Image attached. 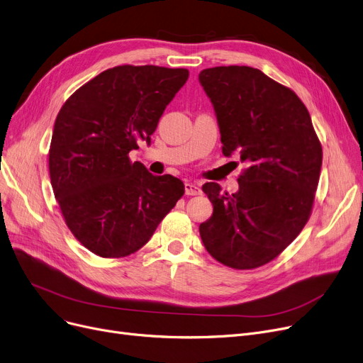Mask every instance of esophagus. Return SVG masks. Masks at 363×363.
Wrapping results in <instances>:
<instances>
[{
  "mask_svg": "<svg viewBox=\"0 0 363 363\" xmlns=\"http://www.w3.org/2000/svg\"><path fill=\"white\" fill-rule=\"evenodd\" d=\"M185 194L186 196H200L201 194V188L197 184L186 182L185 184Z\"/></svg>",
  "mask_w": 363,
  "mask_h": 363,
  "instance_id": "obj_1",
  "label": "esophagus"
}]
</instances>
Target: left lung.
<instances>
[{
    "mask_svg": "<svg viewBox=\"0 0 363 363\" xmlns=\"http://www.w3.org/2000/svg\"><path fill=\"white\" fill-rule=\"evenodd\" d=\"M199 82L213 105L224 155L238 154L247 164L238 193H220L216 182L203 185L213 213L200 224V238L220 264L257 269L307 224L320 177V140L295 91L257 68H208Z\"/></svg>",
    "mask_w": 363,
    "mask_h": 363,
    "instance_id": "8db88e82",
    "label": "left lung"
}]
</instances>
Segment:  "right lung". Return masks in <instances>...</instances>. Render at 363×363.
<instances>
[{
  "mask_svg": "<svg viewBox=\"0 0 363 363\" xmlns=\"http://www.w3.org/2000/svg\"><path fill=\"white\" fill-rule=\"evenodd\" d=\"M188 69L109 68L62 105L49 150L55 197L74 238L94 255L123 258L143 247L184 196L181 179L154 177L129 152L150 145Z\"/></svg>",
  "mask_w": 363,
  "mask_h": 363,
  "instance_id": "1",
  "label": "right lung"
}]
</instances>
